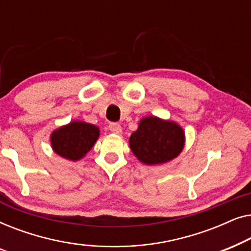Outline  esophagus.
Segmentation results:
<instances>
[{"mask_svg": "<svg viewBox=\"0 0 251 251\" xmlns=\"http://www.w3.org/2000/svg\"><path fill=\"white\" fill-rule=\"evenodd\" d=\"M108 129L111 130L113 133H118V135L122 132V128L119 123H111V125L108 126Z\"/></svg>", "mask_w": 251, "mask_h": 251, "instance_id": "obj_1", "label": "esophagus"}]
</instances>
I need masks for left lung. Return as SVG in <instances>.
Wrapping results in <instances>:
<instances>
[{"label":"left lung","mask_w":251,"mask_h":251,"mask_svg":"<svg viewBox=\"0 0 251 251\" xmlns=\"http://www.w3.org/2000/svg\"><path fill=\"white\" fill-rule=\"evenodd\" d=\"M129 145L140 162L155 166L179 155L185 145V133L176 122L146 116L130 136Z\"/></svg>","instance_id":"left-lung-1"}]
</instances>
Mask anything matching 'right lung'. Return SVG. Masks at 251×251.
Segmentation results:
<instances>
[{
  "mask_svg": "<svg viewBox=\"0 0 251 251\" xmlns=\"http://www.w3.org/2000/svg\"><path fill=\"white\" fill-rule=\"evenodd\" d=\"M99 128L83 121H72L54 130L50 136L54 153L71 161H77L92 149L99 137Z\"/></svg>",
  "mask_w": 251,
  "mask_h": 251,
  "instance_id": "add662e5",
  "label": "right lung"
}]
</instances>
